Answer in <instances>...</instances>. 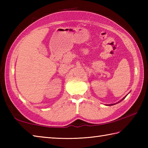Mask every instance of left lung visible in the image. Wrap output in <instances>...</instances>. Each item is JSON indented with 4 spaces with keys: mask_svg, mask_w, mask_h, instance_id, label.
Listing matches in <instances>:
<instances>
[{
    "mask_svg": "<svg viewBox=\"0 0 148 148\" xmlns=\"http://www.w3.org/2000/svg\"><path fill=\"white\" fill-rule=\"evenodd\" d=\"M127 97V95L126 96H125V97H123V98L121 100H120V101H119V102H118L117 103H112V104H108V105H107V106H113V105H115V104H116V103H119V102H120L121 101H122V100H123V99H125V97Z\"/></svg>",
    "mask_w": 148,
    "mask_h": 148,
    "instance_id": "8db88e82",
    "label": "left lung"
}]
</instances>
